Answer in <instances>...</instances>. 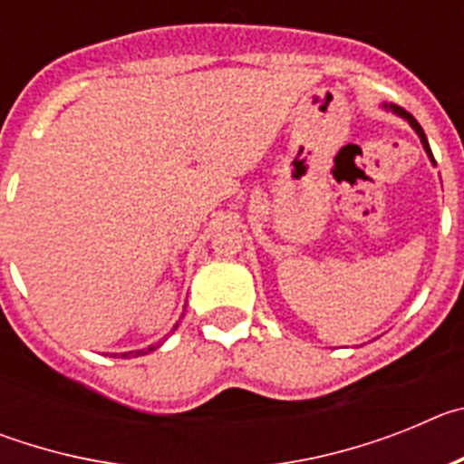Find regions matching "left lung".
<instances>
[{
  "label": "left lung",
  "mask_w": 464,
  "mask_h": 464,
  "mask_svg": "<svg viewBox=\"0 0 464 464\" xmlns=\"http://www.w3.org/2000/svg\"><path fill=\"white\" fill-rule=\"evenodd\" d=\"M383 109L385 111H391V113H395V116H400V118H404V121L409 122V125L413 127V132L418 134V139H420V143H423V149H425V153H428V158H430V162H432V165H437V162H434V155H432V150H430V143H428V137H425V132H423V127L418 125V121L416 118L411 116V113H409V111H404L401 109V106H397V104H383Z\"/></svg>",
  "instance_id": "left-lung-1"
}]
</instances>
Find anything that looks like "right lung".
<instances>
[{
    "instance_id": "add662e5",
    "label": "right lung",
    "mask_w": 464,
    "mask_h": 464,
    "mask_svg": "<svg viewBox=\"0 0 464 464\" xmlns=\"http://www.w3.org/2000/svg\"><path fill=\"white\" fill-rule=\"evenodd\" d=\"M176 327H179V323H176V325L171 327V332H174ZM171 332H169V334H171ZM165 342H167V337L162 339V342H158V343H150L149 348H141V351H127V353H121V358H139V355H149L150 351H155V348H160ZM113 355H118V353H113Z\"/></svg>"
}]
</instances>
